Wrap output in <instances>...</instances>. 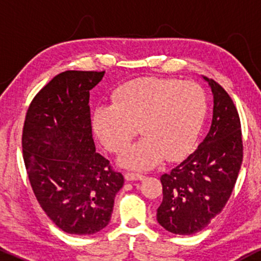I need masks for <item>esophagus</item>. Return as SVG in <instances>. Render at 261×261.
<instances>
[{"label":"esophagus","instance_id":"obj_1","mask_svg":"<svg viewBox=\"0 0 261 261\" xmlns=\"http://www.w3.org/2000/svg\"><path fill=\"white\" fill-rule=\"evenodd\" d=\"M143 178L142 174H140V173H133V172H126L125 173V179L128 181L131 180H141V179Z\"/></svg>","mask_w":261,"mask_h":261}]
</instances>
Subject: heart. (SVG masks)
I'll return each mask as SVG.
<instances>
[{"label":"heart","mask_w":261,"mask_h":261,"mask_svg":"<svg viewBox=\"0 0 261 261\" xmlns=\"http://www.w3.org/2000/svg\"><path fill=\"white\" fill-rule=\"evenodd\" d=\"M112 104L95 108L92 127L101 145L120 153L139 133L143 137L119 158L121 166L148 169L180 160L195 145L207 115V98L197 83L143 77L114 89Z\"/></svg>","instance_id":"b5f03b06"}]
</instances>
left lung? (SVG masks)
Returning a JSON list of instances; mask_svg holds the SVG:
<instances>
[{
	"label": "left lung",
	"instance_id": "1",
	"mask_svg": "<svg viewBox=\"0 0 261 261\" xmlns=\"http://www.w3.org/2000/svg\"><path fill=\"white\" fill-rule=\"evenodd\" d=\"M203 80L214 94L207 136L194 153L161 176L163 200L157 208V221L174 234L202 230L222 211L243 161L238 110L222 86L207 77Z\"/></svg>",
	"mask_w": 261,
	"mask_h": 261
}]
</instances>
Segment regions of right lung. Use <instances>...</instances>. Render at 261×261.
<instances>
[{"label":"right lung","instance_id":"right-lung-1","mask_svg":"<svg viewBox=\"0 0 261 261\" xmlns=\"http://www.w3.org/2000/svg\"><path fill=\"white\" fill-rule=\"evenodd\" d=\"M106 71H65L27 110L23 160L41 208L68 234H93L112 218L124 176L95 152L89 91Z\"/></svg>","mask_w":261,"mask_h":261}]
</instances>
